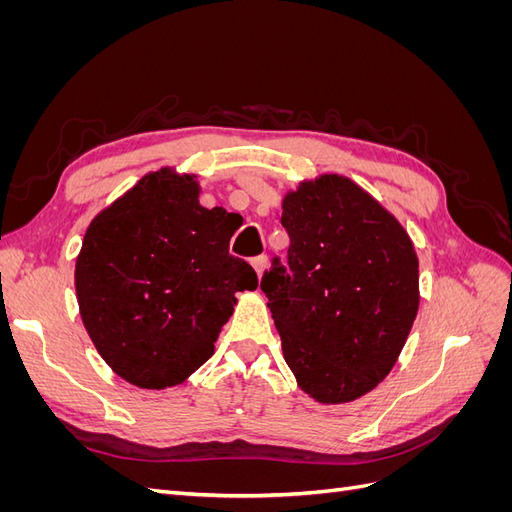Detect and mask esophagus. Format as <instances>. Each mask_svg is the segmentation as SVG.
Wrapping results in <instances>:
<instances>
[{
    "instance_id": "obj_1",
    "label": "esophagus",
    "mask_w": 512,
    "mask_h": 512,
    "mask_svg": "<svg viewBox=\"0 0 512 512\" xmlns=\"http://www.w3.org/2000/svg\"><path fill=\"white\" fill-rule=\"evenodd\" d=\"M252 267L258 273V277H262V273H265V269H267V256H256L252 260Z\"/></svg>"
}]
</instances>
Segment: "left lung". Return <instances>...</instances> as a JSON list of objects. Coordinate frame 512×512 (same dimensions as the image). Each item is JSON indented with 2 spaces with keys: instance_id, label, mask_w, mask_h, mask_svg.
Returning a JSON list of instances; mask_svg holds the SVG:
<instances>
[{
  "instance_id": "left-lung-1",
  "label": "left lung",
  "mask_w": 512,
  "mask_h": 512,
  "mask_svg": "<svg viewBox=\"0 0 512 512\" xmlns=\"http://www.w3.org/2000/svg\"><path fill=\"white\" fill-rule=\"evenodd\" d=\"M288 271L269 297L284 359L318 404H348L395 367L418 312V258L391 211L344 175L305 179L282 200Z\"/></svg>"
}]
</instances>
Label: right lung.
I'll return each mask as SVG.
<instances>
[{
	"label": "right lung",
	"instance_id": "obj_1",
	"mask_svg": "<svg viewBox=\"0 0 512 512\" xmlns=\"http://www.w3.org/2000/svg\"><path fill=\"white\" fill-rule=\"evenodd\" d=\"M196 175L164 166L102 209L76 256L85 329L106 365L141 389H166L211 359L237 292L256 271L228 254L235 215L198 203Z\"/></svg>",
	"mask_w": 512,
	"mask_h": 512
}]
</instances>
